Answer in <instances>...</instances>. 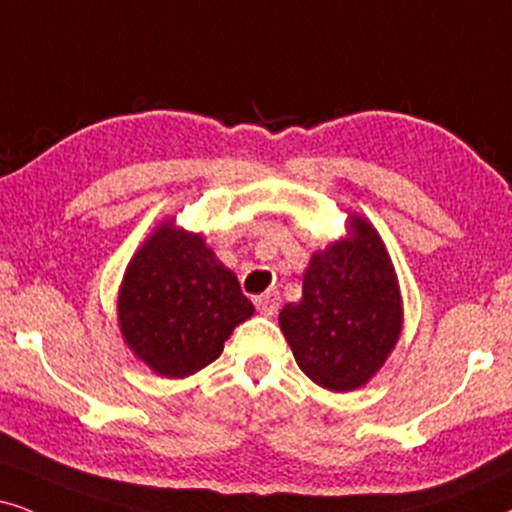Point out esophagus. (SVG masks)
Returning <instances> with one entry per match:
<instances>
[{
  "mask_svg": "<svg viewBox=\"0 0 512 512\" xmlns=\"http://www.w3.org/2000/svg\"><path fill=\"white\" fill-rule=\"evenodd\" d=\"M255 304H257V309H260L262 314H276L278 312V307H281V297H278V293L276 290H269V293H264V295H257L255 297Z\"/></svg>",
  "mask_w": 512,
  "mask_h": 512,
  "instance_id": "esophagus-1",
  "label": "esophagus"
}]
</instances>
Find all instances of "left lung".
I'll list each match as a JSON object with an SVG mask.
<instances>
[{
	"mask_svg": "<svg viewBox=\"0 0 512 512\" xmlns=\"http://www.w3.org/2000/svg\"><path fill=\"white\" fill-rule=\"evenodd\" d=\"M297 366L328 392L364 387L383 368L404 326L399 278L366 217L347 215V236L316 250L300 302L278 314Z\"/></svg>",
	"mask_w": 512,
	"mask_h": 512,
	"instance_id": "obj_1",
	"label": "left lung"
}]
</instances>
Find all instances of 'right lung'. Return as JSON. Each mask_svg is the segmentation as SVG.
<instances>
[{"label":"right lung","mask_w":512,"mask_h":512,"mask_svg":"<svg viewBox=\"0 0 512 512\" xmlns=\"http://www.w3.org/2000/svg\"><path fill=\"white\" fill-rule=\"evenodd\" d=\"M255 307L205 243L165 219L129 260L118 290L122 340L163 378H189L222 354Z\"/></svg>","instance_id":"1"}]
</instances>
